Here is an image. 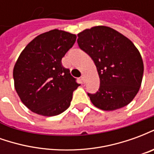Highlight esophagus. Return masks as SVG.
Wrapping results in <instances>:
<instances>
[{
    "mask_svg": "<svg viewBox=\"0 0 154 154\" xmlns=\"http://www.w3.org/2000/svg\"><path fill=\"white\" fill-rule=\"evenodd\" d=\"M81 80L82 81V82H85V76H84V75H82V76L81 77Z\"/></svg>",
    "mask_w": 154,
    "mask_h": 154,
    "instance_id": "obj_1",
    "label": "esophagus"
}]
</instances>
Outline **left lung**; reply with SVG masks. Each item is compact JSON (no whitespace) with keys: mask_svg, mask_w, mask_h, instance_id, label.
<instances>
[{"mask_svg":"<svg viewBox=\"0 0 154 154\" xmlns=\"http://www.w3.org/2000/svg\"><path fill=\"white\" fill-rule=\"evenodd\" d=\"M77 44L97 67L100 87L87 93L95 106L115 110L130 103L138 93L143 74L139 50L129 38L113 29L96 26L77 35Z\"/></svg>","mask_w":154,"mask_h":154,"instance_id":"left-lung-1","label":"left lung"}]
</instances>
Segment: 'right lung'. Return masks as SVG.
Segmentation results:
<instances>
[{"label":"right lung","instance_id":"right-lung-1","mask_svg":"<svg viewBox=\"0 0 154 154\" xmlns=\"http://www.w3.org/2000/svg\"><path fill=\"white\" fill-rule=\"evenodd\" d=\"M76 38L75 35L53 29L34 38L18 57L13 71L15 91L33 112L54 116L70 106L80 84L62 65V58Z\"/></svg>","mask_w":154,"mask_h":154}]
</instances>
